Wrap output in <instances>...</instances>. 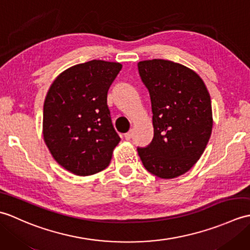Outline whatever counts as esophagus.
<instances>
[{
    "instance_id": "34e87169",
    "label": "esophagus",
    "mask_w": 250,
    "mask_h": 250,
    "mask_svg": "<svg viewBox=\"0 0 250 250\" xmlns=\"http://www.w3.org/2000/svg\"><path fill=\"white\" fill-rule=\"evenodd\" d=\"M132 136H133V131H129L128 133H125V139L126 140V141H129V140H131L132 139Z\"/></svg>"
}]
</instances>
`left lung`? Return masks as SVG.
Masks as SVG:
<instances>
[{"label":"left lung","mask_w":250,"mask_h":250,"mask_svg":"<svg viewBox=\"0 0 250 250\" xmlns=\"http://www.w3.org/2000/svg\"><path fill=\"white\" fill-rule=\"evenodd\" d=\"M151 101L153 139L137 152L148 172L169 179L188 172L204 152L213 129L209 93L190 68L168 60L137 64Z\"/></svg>","instance_id":"1"}]
</instances>
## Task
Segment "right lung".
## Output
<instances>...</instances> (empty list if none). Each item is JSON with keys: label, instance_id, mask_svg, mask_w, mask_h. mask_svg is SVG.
<instances>
[{"label": "right lung", "instance_id": "right-lung-1", "mask_svg": "<svg viewBox=\"0 0 250 250\" xmlns=\"http://www.w3.org/2000/svg\"><path fill=\"white\" fill-rule=\"evenodd\" d=\"M122 65L92 60L58 76L47 92L44 141L55 160L79 176L108 167L120 137L111 124L107 92Z\"/></svg>", "mask_w": 250, "mask_h": 250}]
</instances>
